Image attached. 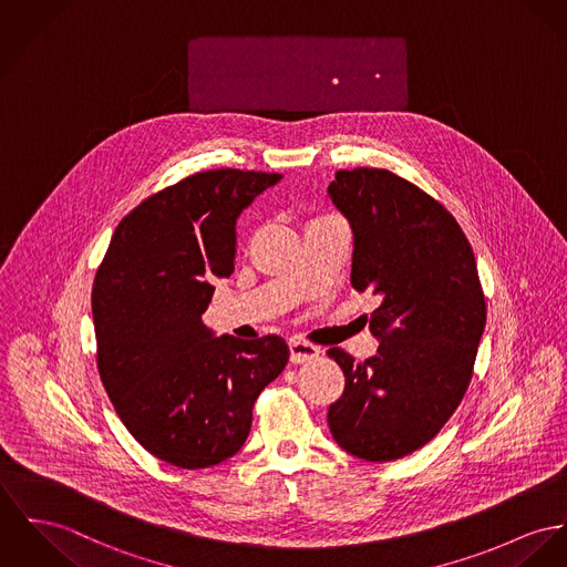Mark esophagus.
<instances>
[{
  "label": "esophagus",
  "mask_w": 567,
  "mask_h": 567,
  "mask_svg": "<svg viewBox=\"0 0 567 567\" xmlns=\"http://www.w3.org/2000/svg\"><path fill=\"white\" fill-rule=\"evenodd\" d=\"M289 351H291V362L293 364H302V362H308V360L319 355V348L308 343L305 339H291L289 341Z\"/></svg>",
  "instance_id": "1"
}]
</instances>
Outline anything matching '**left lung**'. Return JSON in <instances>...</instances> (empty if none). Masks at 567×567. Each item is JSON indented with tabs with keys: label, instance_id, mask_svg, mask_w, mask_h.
I'll return each instance as SVG.
<instances>
[{
	"label": "left lung",
	"instance_id": "obj_1",
	"mask_svg": "<svg viewBox=\"0 0 567 567\" xmlns=\"http://www.w3.org/2000/svg\"><path fill=\"white\" fill-rule=\"evenodd\" d=\"M328 194L353 230V289L382 300L375 355L328 349L346 373L328 425L351 455L392 462L436 437L468 391L485 328L477 262L451 212L403 176L339 171Z\"/></svg>",
	"mask_w": 567,
	"mask_h": 567
}]
</instances>
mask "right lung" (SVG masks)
<instances>
[{"label": "right lung", "mask_w": 567, "mask_h": 567, "mask_svg": "<svg viewBox=\"0 0 567 567\" xmlns=\"http://www.w3.org/2000/svg\"><path fill=\"white\" fill-rule=\"evenodd\" d=\"M280 175L219 168L185 176L118 221L92 287L96 369L116 414L176 468L233 457L289 346L212 337L214 278L235 271V219Z\"/></svg>", "instance_id": "obj_1"}]
</instances>
